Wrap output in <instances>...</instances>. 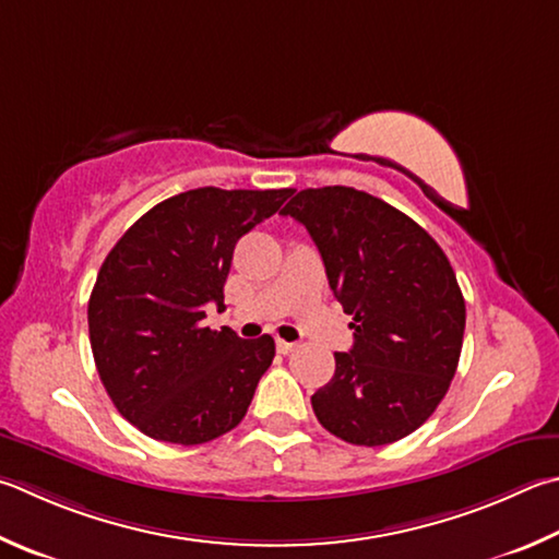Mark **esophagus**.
I'll return each instance as SVG.
<instances>
[{
    "label": "esophagus",
    "instance_id": "1",
    "mask_svg": "<svg viewBox=\"0 0 559 559\" xmlns=\"http://www.w3.org/2000/svg\"><path fill=\"white\" fill-rule=\"evenodd\" d=\"M276 347H278L281 354H290V352L298 349V344L296 342H286V340H276Z\"/></svg>",
    "mask_w": 559,
    "mask_h": 559
}]
</instances>
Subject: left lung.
<instances>
[{
    "instance_id": "obj_1",
    "label": "left lung",
    "mask_w": 559,
    "mask_h": 559,
    "mask_svg": "<svg viewBox=\"0 0 559 559\" xmlns=\"http://www.w3.org/2000/svg\"><path fill=\"white\" fill-rule=\"evenodd\" d=\"M281 215L310 231L354 320L352 349L334 352V377L310 399L320 425L364 448L418 430L450 389L464 337L444 251L401 210L344 186L300 190Z\"/></svg>"
}]
</instances>
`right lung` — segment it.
Returning a JSON list of instances; mask_svg holds the SVG:
<instances>
[{"instance_id":"right-lung-1","label":"right lung","mask_w":559,"mask_h":559,"mask_svg":"<svg viewBox=\"0 0 559 559\" xmlns=\"http://www.w3.org/2000/svg\"><path fill=\"white\" fill-rule=\"evenodd\" d=\"M290 198L283 190L180 192L107 253L87 302L90 344L111 403L160 442L202 444L247 415L276 344L202 324L225 308L237 241Z\"/></svg>"}]
</instances>
